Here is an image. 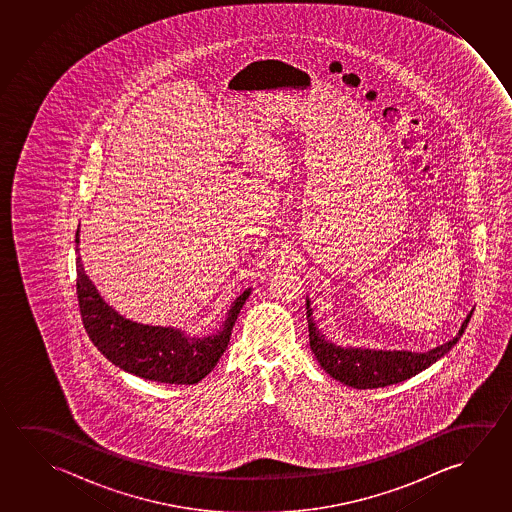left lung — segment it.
I'll use <instances>...</instances> for the list:
<instances>
[{
	"label": "left lung",
	"mask_w": 512,
	"mask_h": 512,
	"mask_svg": "<svg viewBox=\"0 0 512 512\" xmlns=\"http://www.w3.org/2000/svg\"><path fill=\"white\" fill-rule=\"evenodd\" d=\"M468 318L462 321L459 334L452 341L436 346L428 352H407V350H371V348H352V346H337L328 341L319 332L309 298H307V323H309L310 350L316 355L321 368L328 375L355 389H377V387L393 386L407 378L418 375L419 371L432 366L443 355L450 352L457 341L461 339L464 330L470 323Z\"/></svg>",
	"instance_id": "left-lung-1"
}]
</instances>
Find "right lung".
<instances>
[{
    "instance_id": "1",
    "label": "right lung",
    "mask_w": 512,
    "mask_h": 512,
    "mask_svg": "<svg viewBox=\"0 0 512 512\" xmlns=\"http://www.w3.org/2000/svg\"><path fill=\"white\" fill-rule=\"evenodd\" d=\"M80 227V225H78ZM76 230L75 243L80 241ZM76 294L85 332L112 364L132 375L164 384H196L216 368L227 350L235 319L250 296L239 294L225 323L210 336L196 337L171 327H151L126 319L101 298L76 259Z\"/></svg>"
}]
</instances>
